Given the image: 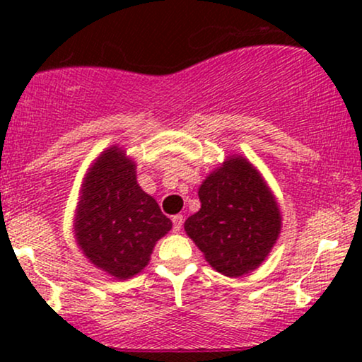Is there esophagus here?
Returning a JSON list of instances; mask_svg holds the SVG:
<instances>
[{"label":"esophagus","instance_id":"1","mask_svg":"<svg viewBox=\"0 0 362 362\" xmlns=\"http://www.w3.org/2000/svg\"><path fill=\"white\" fill-rule=\"evenodd\" d=\"M182 222H185V217H182L181 214L173 216V230L180 232L181 227H182Z\"/></svg>","mask_w":362,"mask_h":362}]
</instances>
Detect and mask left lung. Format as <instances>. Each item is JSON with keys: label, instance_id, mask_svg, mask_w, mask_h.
Wrapping results in <instances>:
<instances>
[{"label": "left lung", "instance_id": "8db88e82", "mask_svg": "<svg viewBox=\"0 0 362 362\" xmlns=\"http://www.w3.org/2000/svg\"><path fill=\"white\" fill-rule=\"evenodd\" d=\"M201 209L185 229L206 260L227 276L259 267L280 234L274 194L245 158H230L199 187Z\"/></svg>", "mask_w": 362, "mask_h": 362}]
</instances>
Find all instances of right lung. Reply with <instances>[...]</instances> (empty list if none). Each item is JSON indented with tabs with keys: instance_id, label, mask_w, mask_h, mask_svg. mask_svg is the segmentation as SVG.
<instances>
[{
	"instance_id": "right-lung-1",
	"label": "right lung",
	"mask_w": 362,
	"mask_h": 362,
	"mask_svg": "<svg viewBox=\"0 0 362 362\" xmlns=\"http://www.w3.org/2000/svg\"><path fill=\"white\" fill-rule=\"evenodd\" d=\"M171 221L136 185L135 163L117 146L90 168L78 202L76 235L93 265L115 279L136 275Z\"/></svg>"
}]
</instances>
